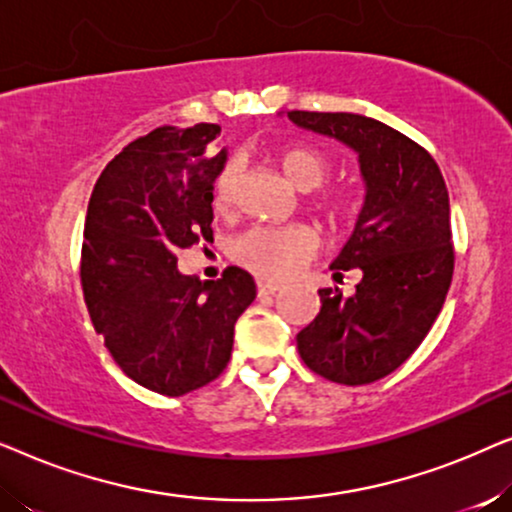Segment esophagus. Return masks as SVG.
Returning a JSON list of instances; mask_svg holds the SVG:
<instances>
[{
    "label": "esophagus",
    "mask_w": 512,
    "mask_h": 512,
    "mask_svg": "<svg viewBox=\"0 0 512 512\" xmlns=\"http://www.w3.org/2000/svg\"><path fill=\"white\" fill-rule=\"evenodd\" d=\"M256 289H258V296H275V293H277L279 289H282V284H277V282H265V279H258Z\"/></svg>",
    "instance_id": "34e87169"
}]
</instances>
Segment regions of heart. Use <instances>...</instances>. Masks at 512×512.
I'll list each match as a JSON object with an SVG mask.
<instances>
[{
	"instance_id": "b5f03b06",
	"label": "heart",
	"mask_w": 512,
	"mask_h": 512,
	"mask_svg": "<svg viewBox=\"0 0 512 512\" xmlns=\"http://www.w3.org/2000/svg\"><path fill=\"white\" fill-rule=\"evenodd\" d=\"M279 165L293 184L303 191L321 188L331 179V160L312 144H289L279 151ZM242 179L240 158H228L216 172L212 184V202L219 212H228L237 200ZM331 221L347 219L349 207L342 195L324 193L314 200ZM319 251V233L307 223H254L237 233L228 244V254L240 268L254 272L261 279H286L303 268Z\"/></svg>"
}]
</instances>
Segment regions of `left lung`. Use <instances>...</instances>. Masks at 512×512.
I'll return each instance as SVG.
<instances>
[{"instance_id":"obj_1","label":"left lung","mask_w":512,"mask_h":512,"mask_svg":"<svg viewBox=\"0 0 512 512\" xmlns=\"http://www.w3.org/2000/svg\"><path fill=\"white\" fill-rule=\"evenodd\" d=\"M300 128L359 153L366 205L331 270H361L352 298L321 289V310L298 333L305 366L359 387L410 359L443 310L454 272L450 198L429 151L403 132L359 114L289 111Z\"/></svg>"}]
</instances>
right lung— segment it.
Segmentation results:
<instances>
[{
  "instance_id": "obj_1",
  "label": "right lung",
  "mask_w": 512,
  "mask_h": 512,
  "mask_svg": "<svg viewBox=\"0 0 512 512\" xmlns=\"http://www.w3.org/2000/svg\"><path fill=\"white\" fill-rule=\"evenodd\" d=\"M214 123L163 125L130 142L97 179L81 247L90 321L118 368L142 387L184 396L216 380L235 321L256 298L254 277L230 268L214 282L177 270V251L212 235Z\"/></svg>"
}]
</instances>
